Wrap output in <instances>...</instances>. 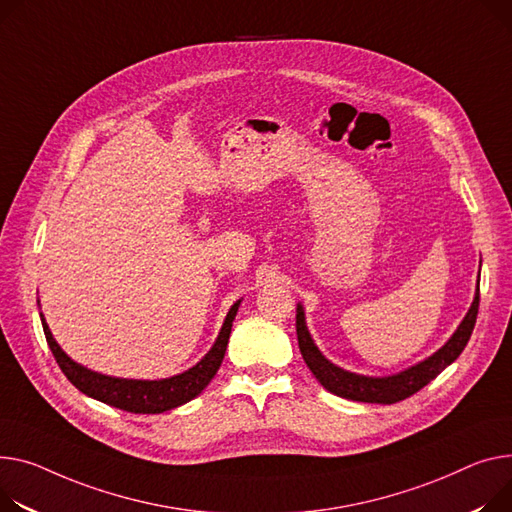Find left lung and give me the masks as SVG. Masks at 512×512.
<instances>
[{
  "label": "left lung",
  "mask_w": 512,
  "mask_h": 512,
  "mask_svg": "<svg viewBox=\"0 0 512 512\" xmlns=\"http://www.w3.org/2000/svg\"><path fill=\"white\" fill-rule=\"evenodd\" d=\"M478 309H480V290L475 292V298H473L469 313L465 315L463 323L453 333L449 342L442 346L434 356H430L428 360L420 362L418 366H412L410 370L395 374V377H385V379L360 377V374H354V372H348V370L333 366L313 344L309 329H306V323H304V313H302L300 304L296 309L298 348H300V354H302L306 366L311 368V372L315 374L317 381L327 391H331L333 395H339L344 399H352V401L391 405V403H397V401L412 397L414 393L424 389L451 362H455L459 358V354L467 346L471 331L475 327V319H478Z\"/></svg>",
  "instance_id": "obj_1"
}]
</instances>
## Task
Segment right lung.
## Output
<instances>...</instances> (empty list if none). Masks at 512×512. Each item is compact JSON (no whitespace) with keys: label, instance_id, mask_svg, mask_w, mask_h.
Masks as SVG:
<instances>
[{"label":"right lung","instance_id":"obj_1","mask_svg":"<svg viewBox=\"0 0 512 512\" xmlns=\"http://www.w3.org/2000/svg\"><path fill=\"white\" fill-rule=\"evenodd\" d=\"M238 304H241V300L232 304V309L226 315V321L222 325V331L216 339V344L206 354V358L197 362L187 372L177 374V377H173V379H164V381L113 379V377H105V374L92 372V370L76 364L74 360L67 358L65 352L57 346L43 315H41V319H43V331L47 337V344H49L61 372L76 389H80L82 393H86L102 403L119 407V410H125L131 414H162V412L173 410V407H179V405L191 401L193 397H197L214 379V374L218 372L222 358L226 354L228 337H230L232 321L238 311Z\"/></svg>","mask_w":512,"mask_h":512}]
</instances>
